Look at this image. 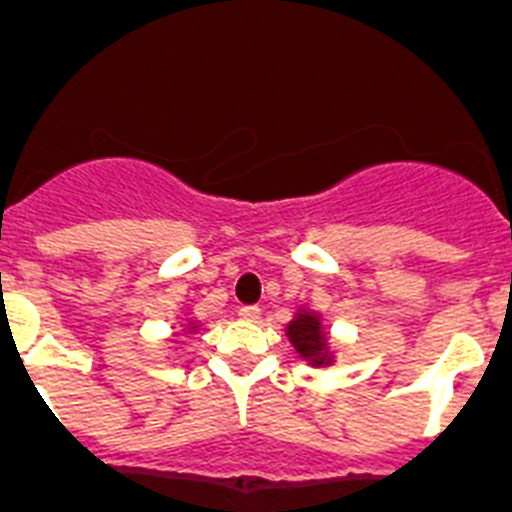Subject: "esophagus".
Here are the masks:
<instances>
[{
    "label": "esophagus",
    "instance_id": "1",
    "mask_svg": "<svg viewBox=\"0 0 512 512\" xmlns=\"http://www.w3.org/2000/svg\"><path fill=\"white\" fill-rule=\"evenodd\" d=\"M239 319L257 321V319H260V306H242V308H239Z\"/></svg>",
    "mask_w": 512,
    "mask_h": 512
}]
</instances>
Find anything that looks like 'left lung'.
<instances>
[{
	"instance_id": "8db88e82",
	"label": "left lung",
	"mask_w": 512,
	"mask_h": 512,
	"mask_svg": "<svg viewBox=\"0 0 512 512\" xmlns=\"http://www.w3.org/2000/svg\"><path fill=\"white\" fill-rule=\"evenodd\" d=\"M288 339L290 344L296 347V352L301 354L303 359H308L313 367H324L331 365V349L329 342H326L324 326H321V319L316 313L298 311L296 319L288 324Z\"/></svg>"
}]
</instances>
